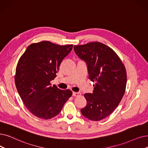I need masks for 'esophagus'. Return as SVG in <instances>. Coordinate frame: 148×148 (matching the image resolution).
I'll list each match as a JSON object with an SVG mask.
<instances>
[{"mask_svg":"<svg viewBox=\"0 0 148 148\" xmlns=\"http://www.w3.org/2000/svg\"><path fill=\"white\" fill-rule=\"evenodd\" d=\"M73 95L74 96V97H79V96L81 95L80 92H73Z\"/></svg>","mask_w":148,"mask_h":148,"instance_id":"1","label":"esophagus"}]
</instances>
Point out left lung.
<instances>
[{"label":"left lung","mask_w":148,"mask_h":148,"mask_svg":"<svg viewBox=\"0 0 148 148\" xmlns=\"http://www.w3.org/2000/svg\"><path fill=\"white\" fill-rule=\"evenodd\" d=\"M74 49L86 63L89 79L95 82L93 92L84 94L87 105L80 111L89 120H101L113 112L123 97L125 67L114 50L100 42L75 45Z\"/></svg>","instance_id":"1"}]
</instances>
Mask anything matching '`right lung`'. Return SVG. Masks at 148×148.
<instances>
[{
    "label": "right lung",
    "instance_id": "right-lung-1",
    "mask_svg": "<svg viewBox=\"0 0 148 148\" xmlns=\"http://www.w3.org/2000/svg\"><path fill=\"white\" fill-rule=\"evenodd\" d=\"M73 47V45L62 46L42 41L29 45L19 59L16 86L24 105L35 116L54 117L71 97V90L52 86L50 82L57 76L61 62Z\"/></svg>",
    "mask_w": 148,
    "mask_h": 148
}]
</instances>
